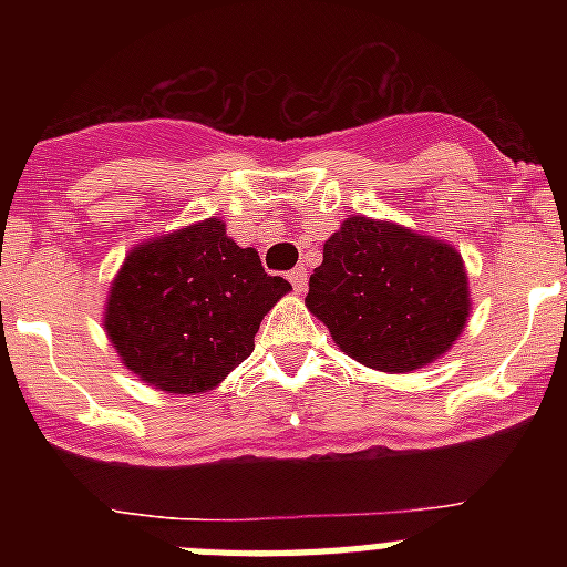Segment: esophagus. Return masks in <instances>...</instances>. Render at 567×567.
<instances>
[{
  "instance_id": "obj_1",
  "label": "esophagus",
  "mask_w": 567,
  "mask_h": 567,
  "mask_svg": "<svg viewBox=\"0 0 567 567\" xmlns=\"http://www.w3.org/2000/svg\"><path fill=\"white\" fill-rule=\"evenodd\" d=\"M289 280H292V289L295 292H303V289H307V269L303 267H295L292 272H289Z\"/></svg>"
}]
</instances>
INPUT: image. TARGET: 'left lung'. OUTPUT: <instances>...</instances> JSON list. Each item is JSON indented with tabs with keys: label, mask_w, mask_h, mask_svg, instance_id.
Returning <instances> with one entry per match:
<instances>
[{
	"label": "left lung",
	"mask_w": 567,
	"mask_h": 567,
	"mask_svg": "<svg viewBox=\"0 0 567 567\" xmlns=\"http://www.w3.org/2000/svg\"><path fill=\"white\" fill-rule=\"evenodd\" d=\"M307 307L349 358L405 374L460 338L471 312L468 275L452 244L352 215L323 244Z\"/></svg>",
	"instance_id": "8db88e82"
}]
</instances>
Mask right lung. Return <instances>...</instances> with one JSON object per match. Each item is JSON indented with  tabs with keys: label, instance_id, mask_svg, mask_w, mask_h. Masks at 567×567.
<instances>
[{
	"label": "right lung",
	"instance_id": "1",
	"mask_svg": "<svg viewBox=\"0 0 567 567\" xmlns=\"http://www.w3.org/2000/svg\"><path fill=\"white\" fill-rule=\"evenodd\" d=\"M221 218L130 249L104 307L110 343L135 378L167 394L209 392L252 354L255 332L289 292Z\"/></svg>",
	"mask_w": 567,
	"mask_h": 567
}]
</instances>
